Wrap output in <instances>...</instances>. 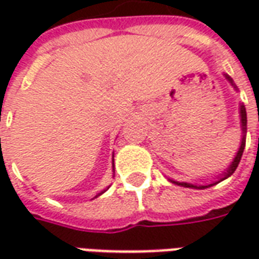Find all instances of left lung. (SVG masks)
<instances>
[{
	"label": "left lung",
	"mask_w": 259,
	"mask_h": 259,
	"mask_svg": "<svg viewBox=\"0 0 259 259\" xmlns=\"http://www.w3.org/2000/svg\"><path fill=\"white\" fill-rule=\"evenodd\" d=\"M225 77L228 79V81L230 83V84L233 85L234 90H237V87H236V84L233 83L232 77H230V76L226 73H225ZM239 113H240V126H241V132H243L241 141H240V148H239V151H237V154L234 155L232 163H230V165L228 166V169H226L225 172H222V175H221V176H218V180L212 182V183H208V185H193V183H187V182H176V180H170V179H169V182H170V183H174V185L182 186V187H189V189L204 190V189H208V187H211V186L218 185V183H219V182H222V180L228 179L229 176H232L234 170H236V168L239 166V162H240V159H241V155H243V151H244V147H245V133H247V112H245V107L243 105V104H240Z\"/></svg>",
	"instance_id": "obj_1"
}]
</instances>
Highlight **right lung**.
Returning <instances> with one entry per match:
<instances>
[{
    "label": "right lung",
    "instance_id": "right-lung-1",
    "mask_svg": "<svg viewBox=\"0 0 259 259\" xmlns=\"http://www.w3.org/2000/svg\"><path fill=\"white\" fill-rule=\"evenodd\" d=\"M112 161H113V157H112ZM112 168H113V162H112ZM108 189H109V186H108L107 189H104V190H101V191H100V193H98V194H97V195H96V197H94V198H97V197H98V195H101V194H104V193H105V191H107V190H108Z\"/></svg>",
    "mask_w": 259,
    "mask_h": 259
}]
</instances>
